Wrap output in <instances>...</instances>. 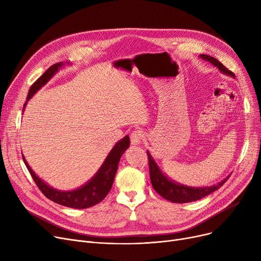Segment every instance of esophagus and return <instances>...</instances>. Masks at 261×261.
Masks as SVG:
<instances>
[{"label":"esophagus","mask_w":261,"mask_h":261,"mask_svg":"<svg viewBox=\"0 0 261 261\" xmlns=\"http://www.w3.org/2000/svg\"><path fill=\"white\" fill-rule=\"evenodd\" d=\"M130 139H131L132 145H140L143 142L144 134L141 130H134L130 135Z\"/></svg>","instance_id":"obj_1"}]
</instances>
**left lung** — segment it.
I'll return each mask as SVG.
<instances>
[{"instance_id":"left-lung-1","label":"left lung","mask_w":261,"mask_h":261,"mask_svg":"<svg viewBox=\"0 0 261 261\" xmlns=\"http://www.w3.org/2000/svg\"><path fill=\"white\" fill-rule=\"evenodd\" d=\"M200 57L205 61L211 62L222 74L235 78L234 73L228 71L221 62H219L214 57L207 56V55H200ZM147 154L149 160L150 180H151V184L154 190L164 199H166L173 203H188V202H194V201L200 200L220 188L228 179L227 176L226 179L222 180L221 182H219L218 184H215L213 186H206V187L186 186L170 180L167 175H165V173H163V171L160 169L156 162L151 156V154L149 153V151H147Z\"/></svg>"}]
</instances>
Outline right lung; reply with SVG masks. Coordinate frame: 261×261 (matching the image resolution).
Instances as JSON below:
<instances>
[{"instance_id":"obj_1","label":"right lung","mask_w":261,"mask_h":261,"mask_svg":"<svg viewBox=\"0 0 261 261\" xmlns=\"http://www.w3.org/2000/svg\"><path fill=\"white\" fill-rule=\"evenodd\" d=\"M62 66H63L62 62L51 65L48 70L35 82L30 89L24 108L27 101H29L41 88L45 86L48 82V80L53 78V76L56 74L59 71V68ZM129 146H130V139L127 135L115 144V146L112 148L111 151L109 152L108 156L106 158L105 162L102 163V165L100 166L98 171L94 174V176L90 181H88L85 185L80 186L79 188H76L73 190H67V191L58 190L50 187L43 180H41L40 177L33 171V169L30 167L29 164H27L24 155H23V161L25 163L27 169H29L31 175L33 176L35 183L47 199L54 201L57 204L63 205V206H66V207L82 210V208H88V207L94 206V205L98 204L107 197L110 189H111L113 185L119 160L123 154V152H125L129 148Z\"/></svg>"}]
</instances>
